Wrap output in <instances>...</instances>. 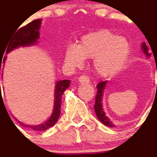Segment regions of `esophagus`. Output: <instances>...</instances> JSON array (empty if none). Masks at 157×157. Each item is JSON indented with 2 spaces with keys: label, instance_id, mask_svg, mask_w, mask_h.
Segmentation results:
<instances>
[{
  "label": "esophagus",
  "instance_id": "1",
  "mask_svg": "<svg viewBox=\"0 0 157 157\" xmlns=\"http://www.w3.org/2000/svg\"><path fill=\"white\" fill-rule=\"evenodd\" d=\"M78 82L81 83V84H87V83H89L90 80L88 78V77L87 76H85V75H82V76H80L78 78Z\"/></svg>",
  "mask_w": 157,
  "mask_h": 157
}]
</instances>
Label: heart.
I'll return each mask as SVG.
<instances>
[{
    "label": "heart",
    "instance_id": "heart-1",
    "mask_svg": "<svg viewBox=\"0 0 157 157\" xmlns=\"http://www.w3.org/2000/svg\"><path fill=\"white\" fill-rule=\"evenodd\" d=\"M131 46L125 37L110 30L101 29L81 37L79 44L68 46L65 62L71 67H80L85 59H93V70L101 77H109L120 71L129 58Z\"/></svg>",
    "mask_w": 157,
    "mask_h": 157
}]
</instances>
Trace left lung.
Masks as SVG:
<instances>
[{"label": "left lung", "instance_id": "left-lung-1", "mask_svg": "<svg viewBox=\"0 0 157 157\" xmlns=\"http://www.w3.org/2000/svg\"><path fill=\"white\" fill-rule=\"evenodd\" d=\"M141 50H142V52L146 56V58L149 59L151 54L149 53V50H148V47H147L145 42H143L141 44ZM153 56H154V54H153ZM154 58H155V56H154ZM107 83L108 81H104V82L98 83V87H98V92H97V95H96L94 110H95L96 115L98 116V120H100L103 124L105 125V126H108V127H110V128H115L116 126H115V124H114L113 121H111L109 119V117H107V115H106L105 110H104V108H103V96H104V92H105V87L107 86Z\"/></svg>", "mask_w": 157, "mask_h": 157}]
</instances>
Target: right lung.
<instances>
[{
    "instance_id": "add662e5",
    "label": "right lung",
    "mask_w": 157,
    "mask_h": 157,
    "mask_svg": "<svg viewBox=\"0 0 157 157\" xmlns=\"http://www.w3.org/2000/svg\"><path fill=\"white\" fill-rule=\"evenodd\" d=\"M42 24V19H35L31 23H29L25 26L22 27L19 29H17L16 31L12 34V36L10 38L8 44L6 45V47L5 51H6V55L8 53L13 51L14 49H17L19 47H27L34 46L38 42V39L40 37V28ZM4 51V52H5ZM4 52L1 53L0 56V74H1V65H3L4 67L5 63L6 60L7 56H4ZM3 58V60H2V58ZM70 81L67 79L64 80H58L56 82V86H55V100H54V105H53V110H52V115L48 118L47 121H45L42 124H26L24 123L19 121L15 118V120L23 126L29 128L34 131H45L50 128L52 126L56 124L57 120L59 119L60 115V105H61V98L63 93L68 87H70ZM1 87V83H0ZM1 92V91H0ZM2 93V92H1ZM2 98V95H0V100ZM3 101V99H2ZM4 103V102H3Z\"/></svg>"
}]
</instances>
